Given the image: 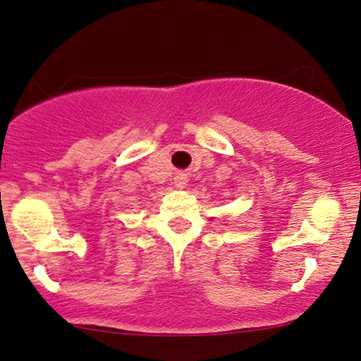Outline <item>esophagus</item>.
I'll list each match as a JSON object with an SVG mask.
<instances>
[{
	"mask_svg": "<svg viewBox=\"0 0 361 361\" xmlns=\"http://www.w3.org/2000/svg\"><path fill=\"white\" fill-rule=\"evenodd\" d=\"M186 176L185 175H181V173H178V175L175 176V185L178 186V188H183V186L186 185Z\"/></svg>",
	"mask_w": 361,
	"mask_h": 361,
	"instance_id": "34e87169",
	"label": "esophagus"
}]
</instances>
